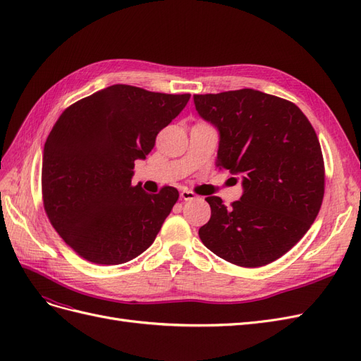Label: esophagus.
<instances>
[{
  "mask_svg": "<svg viewBox=\"0 0 361 361\" xmlns=\"http://www.w3.org/2000/svg\"><path fill=\"white\" fill-rule=\"evenodd\" d=\"M180 197H182V200H194L195 197H197V195H195L192 191H188V190H182L180 191Z\"/></svg>",
  "mask_w": 361,
  "mask_h": 361,
  "instance_id": "1",
  "label": "esophagus"
}]
</instances>
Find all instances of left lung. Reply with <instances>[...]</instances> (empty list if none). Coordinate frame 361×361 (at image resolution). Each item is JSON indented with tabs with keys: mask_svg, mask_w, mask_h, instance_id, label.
<instances>
[{
	"mask_svg": "<svg viewBox=\"0 0 361 361\" xmlns=\"http://www.w3.org/2000/svg\"><path fill=\"white\" fill-rule=\"evenodd\" d=\"M199 116L220 133L216 167L243 179V197H206L202 243L231 264L257 268L297 244L318 216L325 170L319 140L300 108L253 89L194 94Z\"/></svg>",
	"mask_w": 361,
	"mask_h": 361,
	"instance_id": "1",
	"label": "left lung"
}]
</instances>
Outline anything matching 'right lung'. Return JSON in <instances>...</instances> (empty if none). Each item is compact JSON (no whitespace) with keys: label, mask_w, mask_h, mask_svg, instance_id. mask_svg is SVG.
I'll use <instances>...</instances> for the list:
<instances>
[{"label":"right lung","mask_w":361,"mask_h":361,"mask_svg":"<svg viewBox=\"0 0 361 361\" xmlns=\"http://www.w3.org/2000/svg\"><path fill=\"white\" fill-rule=\"evenodd\" d=\"M190 96L116 84L59 117L43 149L42 195L52 227L76 255L118 265L155 241L179 192L133 187L134 162L146 159Z\"/></svg>","instance_id":"add662e5"}]
</instances>
